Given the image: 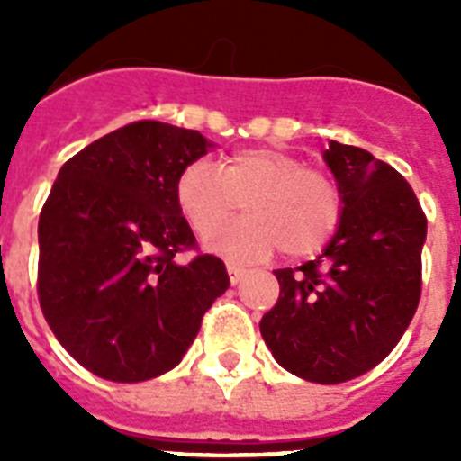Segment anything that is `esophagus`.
Segmentation results:
<instances>
[{"mask_svg":"<svg viewBox=\"0 0 461 461\" xmlns=\"http://www.w3.org/2000/svg\"><path fill=\"white\" fill-rule=\"evenodd\" d=\"M226 270H228V276H230V284H240V281L244 279V275H247V270L240 266H235V263H228Z\"/></svg>","mask_w":461,"mask_h":461,"instance_id":"1","label":"esophagus"}]
</instances>
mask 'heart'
Returning a JSON list of instances; mask_svg holds the SVG:
<instances>
[{
  "instance_id": "obj_1",
  "label": "heart",
  "mask_w": 461,
  "mask_h": 461,
  "mask_svg": "<svg viewBox=\"0 0 461 461\" xmlns=\"http://www.w3.org/2000/svg\"><path fill=\"white\" fill-rule=\"evenodd\" d=\"M175 195L198 238L221 230L243 203L248 217L207 242L233 260H263L276 249L288 258H309L328 247L344 217L335 177L275 148L240 149L226 158L223 170L210 158L191 161Z\"/></svg>"
}]
</instances>
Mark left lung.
I'll return each mask as SVG.
<instances>
[{
    "instance_id": "obj_1",
    "label": "left lung",
    "mask_w": 461,
    "mask_h": 461,
    "mask_svg": "<svg viewBox=\"0 0 461 461\" xmlns=\"http://www.w3.org/2000/svg\"><path fill=\"white\" fill-rule=\"evenodd\" d=\"M325 161L344 217L319 258L275 270L279 300L260 335L281 367L312 383H344L388 357L422 293L427 217L409 182L367 149L332 140Z\"/></svg>"
}]
</instances>
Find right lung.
<instances>
[{"label":"right lung","instance_id":"1","mask_svg":"<svg viewBox=\"0 0 461 461\" xmlns=\"http://www.w3.org/2000/svg\"><path fill=\"white\" fill-rule=\"evenodd\" d=\"M198 131L140 120L62 166L39 217L41 312L71 357L105 381L161 376L221 293L223 260L199 254L175 186L205 157Z\"/></svg>","mask_w":461,"mask_h":461}]
</instances>
